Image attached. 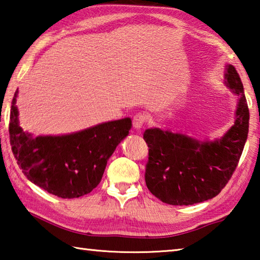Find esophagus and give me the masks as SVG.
<instances>
[{
  "mask_svg": "<svg viewBox=\"0 0 260 260\" xmlns=\"http://www.w3.org/2000/svg\"><path fill=\"white\" fill-rule=\"evenodd\" d=\"M144 121H146V116L143 113H138L133 118V127L136 129V132H141L143 127Z\"/></svg>",
  "mask_w": 260,
  "mask_h": 260,
  "instance_id": "34e87169",
  "label": "esophagus"
}]
</instances>
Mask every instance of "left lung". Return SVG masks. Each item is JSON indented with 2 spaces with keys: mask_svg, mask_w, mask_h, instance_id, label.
I'll return each instance as SVG.
<instances>
[{
  "mask_svg": "<svg viewBox=\"0 0 260 260\" xmlns=\"http://www.w3.org/2000/svg\"><path fill=\"white\" fill-rule=\"evenodd\" d=\"M223 83L236 96L234 124L221 138L200 140L153 127L143 139L149 147L146 183L152 195L171 205H191L213 199L226 186L243 151L249 109L243 83L227 64Z\"/></svg>",
  "mask_w": 260,
  "mask_h": 260,
  "instance_id": "1",
  "label": "left lung"
}]
</instances>
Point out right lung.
I'll return each mask as SVG.
<instances>
[{
    "label": "right lung",
    "instance_id": "obj_1",
    "mask_svg": "<svg viewBox=\"0 0 260 260\" xmlns=\"http://www.w3.org/2000/svg\"><path fill=\"white\" fill-rule=\"evenodd\" d=\"M18 90L10 111V143L25 177L35 186L61 199L89 193L102 180L109 158L129 134L131 118L102 122L61 135H39L19 126Z\"/></svg>",
    "mask_w": 260,
    "mask_h": 260
}]
</instances>
